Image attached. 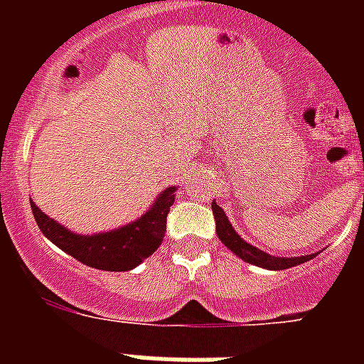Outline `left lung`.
Instances as JSON below:
<instances>
[{
  "instance_id": "left-lung-1",
  "label": "left lung",
  "mask_w": 364,
  "mask_h": 364,
  "mask_svg": "<svg viewBox=\"0 0 364 364\" xmlns=\"http://www.w3.org/2000/svg\"><path fill=\"white\" fill-rule=\"evenodd\" d=\"M211 210H213V215H215V227L219 240H221L234 255H238L240 259L249 262V264L260 266V268H266V270H285V268H291V266L304 264V262H308V260L314 259L317 255L311 253L300 255V257H277V255L264 253L262 249L255 247V245L245 242V240L234 230L232 223L228 221L227 213H225V210H221V208L217 205L215 200L211 202Z\"/></svg>"
}]
</instances>
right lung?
I'll list each match as a JSON object with an SVG mask.
<instances>
[{
	"instance_id": "1",
	"label": "right lung",
	"mask_w": 364,
	"mask_h": 364,
	"mask_svg": "<svg viewBox=\"0 0 364 364\" xmlns=\"http://www.w3.org/2000/svg\"><path fill=\"white\" fill-rule=\"evenodd\" d=\"M177 187H168L154 198L136 221H130L107 232L77 234L53 217L43 213L30 200L37 227L54 245L71 255L82 264L105 272H126L141 264L143 260L159 249L166 234V217L176 200Z\"/></svg>"
}]
</instances>
